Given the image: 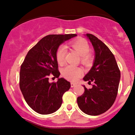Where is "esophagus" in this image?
Masks as SVG:
<instances>
[{
  "label": "esophagus",
  "mask_w": 135,
  "mask_h": 135,
  "mask_svg": "<svg viewBox=\"0 0 135 135\" xmlns=\"http://www.w3.org/2000/svg\"><path fill=\"white\" fill-rule=\"evenodd\" d=\"M76 83H71V88H73V87H74L76 86Z\"/></svg>",
  "instance_id": "1"
}]
</instances>
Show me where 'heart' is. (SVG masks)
Segmentation results:
<instances>
[{
  "label": "heart",
  "mask_w": 135,
  "mask_h": 135,
  "mask_svg": "<svg viewBox=\"0 0 135 135\" xmlns=\"http://www.w3.org/2000/svg\"><path fill=\"white\" fill-rule=\"evenodd\" d=\"M69 45L80 55V62L85 67L88 68L91 66L93 61V56L90 53V45L83 38H78L69 43ZM66 50L64 47H58L55 52L56 61L59 65L64 63ZM82 69L76 66H68L62 70V75L68 80L74 81L82 74Z\"/></svg>",
  "instance_id": "b5f03b06"
}]
</instances>
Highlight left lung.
Returning a JSON list of instances; mask_svg holds the SVG:
<instances>
[{"label":"left lung","mask_w":135,"mask_h":135,"mask_svg":"<svg viewBox=\"0 0 135 135\" xmlns=\"http://www.w3.org/2000/svg\"><path fill=\"white\" fill-rule=\"evenodd\" d=\"M95 53L94 62L83 78L85 81L94 84L81 96L77 98L78 107L84 113L98 115L109 110L118 95L121 73L114 55L107 46L93 35L87 33Z\"/></svg>","instance_id":"left-lung-1"}]
</instances>
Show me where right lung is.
<instances>
[{
	"mask_svg": "<svg viewBox=\"0 0 135 135\" xmlns=\"http://www.w3.org/2000/svg\"><path fill=\"white\" fill-rule=\"evenodd\" d=\"M76 34L49 35L28 51L21 66L20 87L28 105L40 114H49L57 110L62 103L63 94L71 84L65 79L49 83L52 74L59 78L60 72L55 52L65 41Z\"/></svg>",
	"mask_w": 135,
	"mask_h": 135,
	"instance_id": "obj_1",
	"label": "right lung"
}]
</instances>
